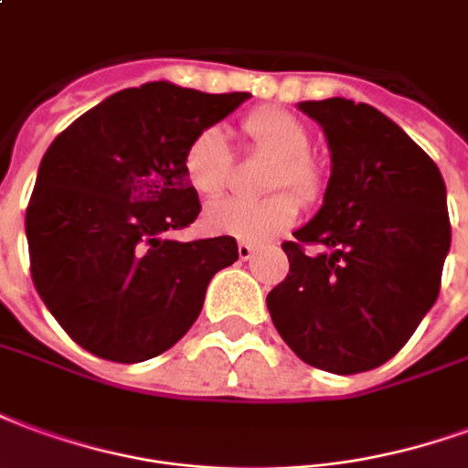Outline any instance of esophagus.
Listing matches in <instances>:
<instances>
[{"instance_id":"34e87169","label":"esophagus","mask_w":468,"mask_h":468,"mask_svg":"<svg viewBox=\"0 0 468 468\" xmlns=\"http://www.w3.org/2000/svg\"><path fill=\"white\" fill-rule=\"evenodd\" d=\"M239 259H244V261H247V259H251L254 257V244H247V241H239Z\"/></svg>"}]
</instances>
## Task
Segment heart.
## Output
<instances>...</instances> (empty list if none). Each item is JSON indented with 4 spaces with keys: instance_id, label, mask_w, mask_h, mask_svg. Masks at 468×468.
<instances>
[{
    "instance_id": "heart-1",
    "label": "heart",
    "mask_w": 468,
    "mask_h": 468,
    "mask_svg": "<svg viewBox=\"0 0 468 468\" xmlns=\"http://www.w3.org/2000/svg\"><path fill=\"white\" fill-rule=\"evenodd\" d=\"M244 134L254 152L271 156L264 199H219L207 207L204 221L214 234L241 239V241H269L279 237L296 221L299 199L316 201L324 192V172L309 154V129L302 119L284 109H259L244 119ZM234 154L227 136L217 126H207L192 136L182 154L186 182L201 197H219L229 184ZM280 192L276 193L275 189ZM292 188V193H286Z\"/></svg>"
}]
</instances>
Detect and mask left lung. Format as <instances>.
Here are the masks:
<instances>
[{
	"instance_id": "left-lung-1",
	"label": "left lung",
	"mask_w": 468,
	"mask_h": 468,
	"mask_svg": "<svg viewBox=\"0 0 468 468\" xmlns=\"http://www.w3.org/2000/svg\"><path fill=\"white\" fill-rule=\"evenodd\" d=\"M299 109L324 126L332 176L322 209L282 244L289 274L267 306L299 359L359 374L391 359L434 306L452 244L446 186L431 156L378 109L342 97Z\"/></svg>"
}]
</instances>
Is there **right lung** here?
<instances>
[{
    "instance_id": "1",
    "label": "right lung",
    "mask_w": 468,
    "mask_h": 468,
    "mask_svg": "<svg viewBox=\"0 0 468 468\" xmlns=\"http://www.w3.org/2000/svg\"><path fill=\"white\" fill-rule=\"evenodd\" d=\"M149 81L104 99L47 149L27 207L32 282L81 349L136 364L182 339L237 239L174 241L199 217L182 169L194 134L249 99Z\"/></svg>"
}]
</instances>
